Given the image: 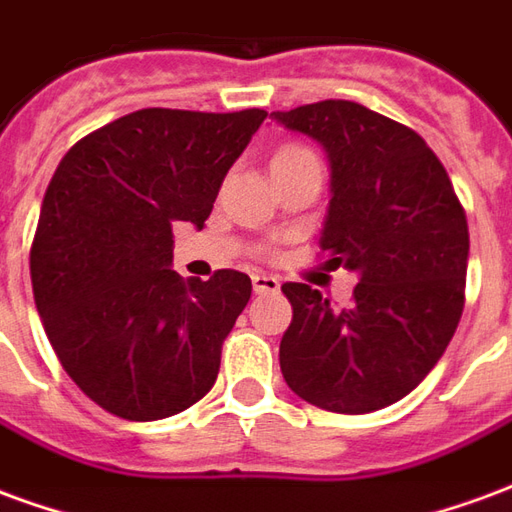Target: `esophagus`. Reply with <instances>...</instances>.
I'll use <instances>...</instances> for the list:
<instances>
[{
    "mask_svg": "<svg viewBox=\"0 0 512 512\" xmlns=\"http://www.w3.org/2000/svg\"><path fill=\"white\" fill-rule=\"evenodd\" d=\"M252 288H255V293H260V296H266V293H277L279 279L268 277V274H252Z\"/></svg>",
    "mask_w": 512,
    "mask_h": 512,
    "instance_id": "esophagus-1",
    "label": "esophagus"
}]
</instances>
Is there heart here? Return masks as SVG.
<instances>
[{
  "mask_svg": "<svg viewBox=\"0 0 512 512\" xmlns=\"http://www.w3.org/2000/svg\"><path fill=\"white\" fill-rule=\"evenodd\" d=\"M296 156H310V150L299 145L279 147L277 153H274V158H271V164H279V161H288V158H296Z\"/></svg>",
  "mask_w": 512,
  "mask_h": 512,
  "instance_id": "1",
  "label": "heart"
}]
</instances>
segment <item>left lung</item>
<instances>
[{
  "label": "left lung",
  "mask_w": 512,
  "mask_h": 512,
  "mask_svg": "<svg viewBox=\"0 0 512 512\" xmlns=\"http://www.w3.org/2000/svg\"><path fill=\"white\" fill-rule=\"evenodd\" d=\"M315 139L332 167L321 249L359 274L354 304L334 310L285 282L293 321L279 343L288 386L312 406L370 414L428 376L458 329L469 227L450 175L425 139L354 101L271 112Z\"/></svg>",
  "instance_id": "left-lung-1"
}]
</instances>
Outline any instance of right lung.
<instances>
[{
  "mask_svg": "<svg viewBox=\"0 0 512 512\" xmlns=\"http://www.w3.org/2000/svg\"><path fill=\"white\" fill-rule=\"evenodd\" d=\"M263 109H139L87 134L51 178L29 252L32 293L65 373L131 422L211 392L252 279L172 271V224L202 230Z\"/></svg>",
  "mask_w": 512,
  "mask_h": 512,
  "instance_id": "right-lung-1",
  "label": "right lung"
}]
</instances>
